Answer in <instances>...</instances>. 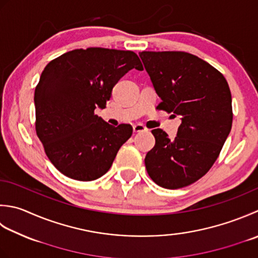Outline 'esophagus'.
Returning <instances> with one entry per match:
<instances>
[{
  "label": "esophagus",
  "mask_w": 258,
  "mask_h": 258,
  "mask_svg": "<svg viewBox=\"0 0 258 258\" xmlns=\"http://www.w3.org/2000/svg\"><path fill=\"white\" fill-rule=\"evenodd\" d=\"M133 131H134V133H141V132H146L148 128H146L143 124L139 123V124L133 125Z\"/></svg>",
  "instance_id": "esophagus-1"
}]
</instances>
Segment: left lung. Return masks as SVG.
I'll return each mask as SVG.
<instances>
[{
    "instance_id": "left-lung-1",
    "label": "left lung",
    "mask_w": 258,
    "mask_h": 258,
    "mask_svg": "<svg viewBox=\"0 0 258 258\" xmlns=\"http://www.w3.org/2000/svg\"><path fill=\"white\" fill-rule=\"evenodd\" d=\"M156 94L159 109L181 117L174 140L156 128L154 148L145 156L150 178L165 189H180L204 176L216 162L233 124L224 75L183 51L140 52Z\"/></svg>"
}]
</instances>
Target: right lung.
Returning a JSON list of instances; mask_svg holds the SVG:
<instances>
[{
  "label": "right lung",
  "instance_id": "add662e5",
  "mask_svg": "<svg viewBox=\"0 0 258 258\" xmlns=\"http://www.w3.org/2000/svg\"><path fill=\"white\" fill-rule=\"evenodd\" d=\"M143 70L133 51L75 49L51 60L34 90L35 132L55 169L68 178L92 181L109 170L133 133L95 114L105 108L112 89L131 69Z\"/></svg>",
  "mask_w": 258,
  "mask_h": 258
}]
</instances>
